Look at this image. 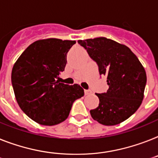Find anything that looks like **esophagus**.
Returning a JSON list of instances; mask_svg holds the SVG:
<instances>
[{"instance_id": "obj_1", "label": "esophagus", "mask_w": 158, "mask_h": 158, "mask_svg": "<svg viewBox=\"0 0 158 158\" xmlns=\"http://www.w3.org/2000/svg\"><path fill=\"white\" fill-rule=\"evenodd\" d=\"M91 93H92V92H91V90H88V89L84 90V94H85V95L90 94Z\"/></svg>"}]
</instances>
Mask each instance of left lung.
Wrapping results in <instances>:
<instances>
[{
  "mask_svg": "<svg viewBox=\"0 0 158 158\" xmlns=\"http://www.w3.org/2000/svg\"><path fill=\"white\" fill-rule=\"evenodd\" d=\"M96 61L99 74L107 76V93L96 94L99 104L90 110L95 121L114 126L125 121L140 107L147 83L146 71L124 44L105 37L79 40Z\"/></svg>",
  "mask_w": 158,
  "mask_h": 158,
  "instance_id": "left-lung-1",
  "label": "left lung"
}]
</instances>
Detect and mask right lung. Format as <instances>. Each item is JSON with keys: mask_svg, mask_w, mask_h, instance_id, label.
<instances>
[{"mask_svg": "<svg viewBox=\"0 0 158 158\" xmlns=\"http://www.w3.org/2000/svg\"><path fill=\"white\" fill-rule=\"evenodd\" d=\"M75 40L55 38L36 40L18 58L11 72L15 99L35 122L54 126L69 117L72 104L83 97L79 84L68 85L56 79L67 63V53Z\"/></svg>", "mask_w": 158, "mask_h": 158, "instance_id": "obj_1", "label": "right lung"}]
</instances>
